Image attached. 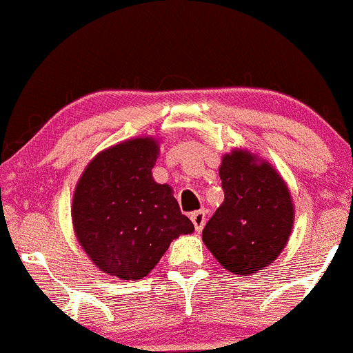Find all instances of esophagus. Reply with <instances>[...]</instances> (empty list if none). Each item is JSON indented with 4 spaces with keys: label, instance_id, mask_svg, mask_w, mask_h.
Masks as SVG:
<instances>
[{
    "label": "esophagus",
    "instance_id": "1",
    "mask_svg": "<svg viewBox=\"0 0 353 353\" xmlns=\"http://www.w3.org/2000/svg\"><path fill=\"white\" fill-rule=\"evenodd\" d=\"M191 222L194 223V229H196L198 232H201V229L205 227V223H206V212H205V210H198V212L191 213Z\"/></svg>",
    "mask_w": 353,
    "mask_h": 353
}]
</instances>
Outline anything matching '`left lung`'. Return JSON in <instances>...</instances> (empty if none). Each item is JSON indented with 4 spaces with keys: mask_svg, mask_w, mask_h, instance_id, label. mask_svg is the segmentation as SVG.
Returning a JSON list of instances; mask_svg holds the SVG:
<instances>
[{
    "mask_svg": "<svg viewBox=\"0 0 353 353\" xmlns=\"http://www.w3.org/2000/svg\"><path fill=\"white\" fill-rule=\"evenodd\" d=\"M220 179L225 199L203 229V243L223 268L251 275L285 248L294 223L290 194L272 165L239 150L223 157Z\"/></svg>",
    "mask_w": 353,
    "mask_h": 353,
    "instance_id": "8db88e82",
    "label": "left lung"
}]
</instances>
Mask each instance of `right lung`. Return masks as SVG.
Masks as SVG:
<instances>
[{
    "instance_id": "obj_1",
    "label": "right lung",
    "mask_w": 353,
    "mask_h": 353,
    "mask_svg": "<svg viewBox=\"0 0 353 353\" xmlns=\"http://www.w3.org/2000/svg\"><path fill=\"white\" fill-rule=\"evenodd\" d=\"M157 155L152 138L110 147L88 163L74 190L71 216L81 248L121 280L147 276L172 239L194 230L170 188L152 177Z\"/></svg>"
}]
</instances>
